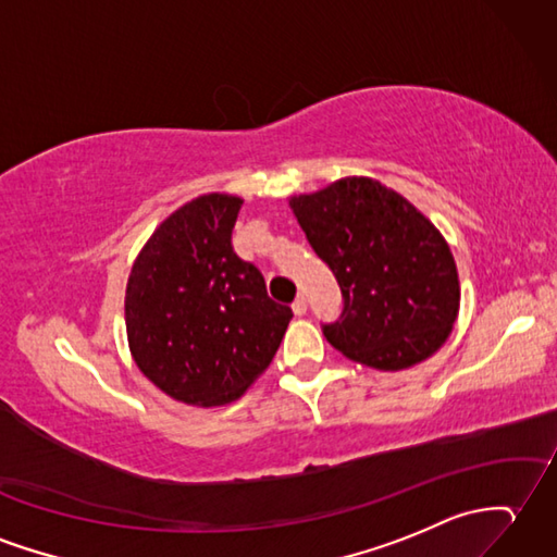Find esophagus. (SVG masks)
I'll return each mask as SVG.
<instances>
[{"label": "esophagus", "instance_id": "1", "mask_svg": "<svg viewBox=\"0 0 557 557\" xmlns=\"http://www.w3.org/2000/svg\"><path fill=\"white\" fill-rule=\"evenodd\" d=\"M292 310L296 315H306V310H308V301H306V296H299V299H296L294 304H292Z\"/></svg>", "mask_w": 557, "mask_h": 557}]
</instances>
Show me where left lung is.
<instances>
[{"label":"left lung","instance_id":"1","mask_svg":"<svg viewBox=\"0 0 557 557\" xmlns=\"http://www.w3.org/2000/svg\"><path fill=\"white\" fill-rule=\"evenodd\" d=\"M342 289L327 342L356 363L404 370L430 358L458 318V270L416 206L370 177H344L289 201Z\"/></svg>","mask_w":557,"mask_h":557}]
</instances>
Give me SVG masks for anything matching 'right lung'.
<instances>
[{
    "mask_svg": "<svg viewBox=\"0 0 557 557\" xmlns=\"http://www.w3.org/2000/svg\"><path fill=\"white\" fill-rule=\"evenodd\" d=\"M242 199L206 194L153 232L133 265L125 325L137 368L191 406H223L261 374L292 308L268 296L253 263L232 249Z\"/></svg>",
    "mask_w": 557,
    "mask_h": 557,
    "instance_id": "1",
    "label": "right lung"
}]
</instances>
